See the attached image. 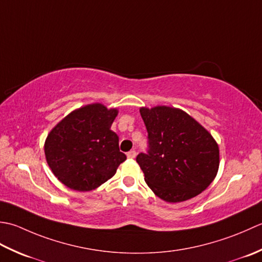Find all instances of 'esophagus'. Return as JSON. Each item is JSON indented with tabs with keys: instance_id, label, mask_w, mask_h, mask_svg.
<instances>
[{
	"instance_id": "34e87169",
	"label": "esophagus",
	"mask_w": 262,
	"mask_h": 262,
	"mask_svg": "<svg viewBox=\"0 0 262 262\" xmlns=\"http://www.w3.org/2000/svg\"><path fill=\"white\" fill-rule=\"evenodd\" d=\"M126 156H127V158H129V159H133V158L137 156V151L136 150H131V151H129V152L126 154Z\"/></svg>"
}]
</instances>
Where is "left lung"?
Listing matches in <instances>:
<instances>
[{"instance_id": "8db88e82", "label": "left lung", "mask_w": 262, "mask_h": 262, "mask_svg": "<svg viewBox=\"0 0 262 262\" xmlns=\"http://www.w3.org/2000/svg\"><path fill=\"white\" fill-rule=\"evenodd\" d=\"M149 151L137 163L158 198L182 202L194 198L215 180L220 148L210 132L186 112L170 106L140 107Z\"/></svg>"}]
</instances>
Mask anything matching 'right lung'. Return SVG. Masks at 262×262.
Segmentation results:
<instances>
[{"mask_svg":"<svg viewBox=\"0 0 262 262\" xmlns=\"http://www.w3.org/2000/svg\"><path fill=\"white\" fill-rule=\"evenodd\" d=\"M119 114L100 103L72 111L53 127L44 145L53 174L69 189L86 192L113 178L126 156L111 130Z\"/></svg>","mask_w":262,"mask_h":262,"instance_id":"add662e5","label":"right lung"}]
</instances>
